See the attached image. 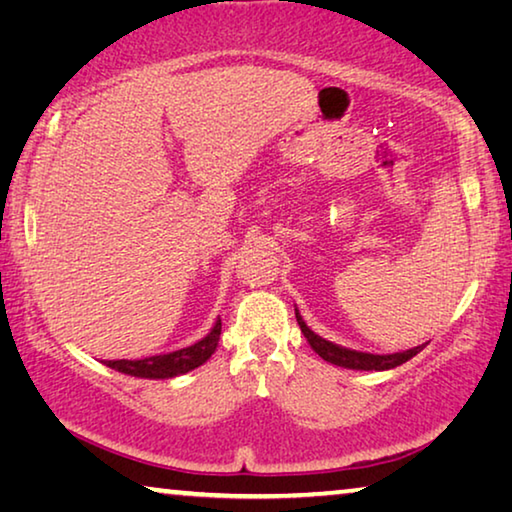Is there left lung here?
<instances>
[{
  "mask_svg": "<svg viewBox=\"0 0 512 512\" xmlns=\"http://www.w3.org/2000/svg\"><path fill=\"white\" fill-rule=\"evenodd\" d=\"M295 318H297V325L302 329V334L306 336V341H309L311 348L316 350V355L329 361V364L341 366V368H352V371H389V368H396L400 364H405V361H410L414 355H419L423 345H426V343L416 345L412 350L393 352V355H371V352L343 348V345H336L332 341H327V338L318 336L316 332H311L309 325L302 320L300 311L297 309H295Z\"/></svg>",
  "mask_w": 512,
  "mask_h": 512,
  "instance_id": "left-lung-1",
  "label": "left lung"
}]
</instances>
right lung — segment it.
I'll return each mask as SVG.
<instances>
[{
    "mask_svg": "<svg viewBox=\"0 0 512 512\" xmlns=\"http://www.w3.org/2000/svg\"><path fill=\"white\" fill-rule=\"evenodd\" d=\"M219 334H222V320H215L210 332L196 341L190 348L176 350V352H167V355H155V357H146V359H112L105 361L109 368L114 371L132 375V377H146V380H169V377L190 373L194 368H199L201 364L212 357V352L217 350L219 343Z\"/></svg>",
    "mask_w": 512,
    "mask_h": 512,
    "instance_id": "right-lung-1",
    "label": "right lung"
}]
</instances>
